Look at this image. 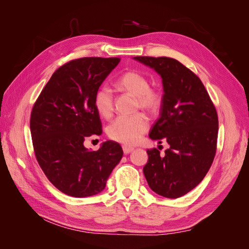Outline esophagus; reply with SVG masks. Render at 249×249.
<instances>
[{
  "label": "esophagus",
  "mask_w": 249,
  "mask_h": 249,
  "mask_svg": "<svg viewBox=\"0 0 249 249\" xmlns=\"http://www.w3.org/2000/svg\"><path fill=\"white\" fill-rule=\"evenodd\" d=\"M123 150H124V155H127V154L132 153L133 150H134V148L133 147H129V146H123Z\"/></svg>",
  "instance_id": "esophagus-1"
}]
</instances>
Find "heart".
Listing matches in <instances>:
<instances>
[{
  "mask_svg": "<svg viewBox=\"0 0 249 249\" xmlns=\"http://www.w3.org/2000/svg\"><path fill=\"white\" fill-rule=\"evenodd\" d=\"M116 87L135 96L136 107L149 113L159 109L161 97L156 90L149 88L147 78L139 71H129L116 81ZM94 107L99 114L108 118L113 113V94L111 90L102 86L96 90L93 97ZM148 129L147 118L143 114L119 116L108 125V136L124 145H134Z\"/></svg>",
  "mask_w": 249,
  "mask_h": 249,
  "instance_id": "1",
  "label": "heart"
}]
</instances>
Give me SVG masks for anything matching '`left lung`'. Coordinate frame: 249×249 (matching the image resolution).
<instances>
[{"label": "left lung", "mask_w": 249, "mask_h": 249, "mask_svg": "<svg viewBox=\"0 0 249 249\" xmlns=\"http://www.w3.org/2000/svg\"><path fill=\"white\" fill-rule=\"evenodd\" d=\"M162 79L160 117L149 138L166 140L169 148L160 156L148 149L143 173L150 189L161 196L178 198L194 189L213 163L218 117L199 78L178 60L167 57H134Z\"/></svg>", "instance_id": "obj_1"}]
</instances>
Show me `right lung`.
Segmentation results:
<instances>
[{
    "label": "right lung",
    "mask_w": 249,
    "mask_h": 249,
    "mask_svg": "<svg viewBox=\"0 0 249 249\" xmlns=\"http://www.w3.org/2000/svg\"><path fill=\"white\" fill-rule=\"evenodd\" d=\"M119 61L90 57L64 64L53 73L32 109L36 159L50 182L70 196L101 193L123 158L115 141L103 142L96 152L84 146L86 138L102 134L93 97Z\"/></svg>",
    "instance_id": "obj_1"
}]
</instances>
